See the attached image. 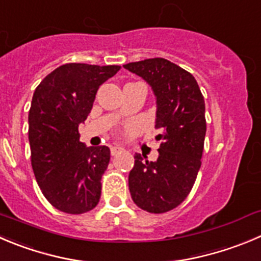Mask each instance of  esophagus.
<instances>
[{
	"instance_id": "1",
	"label": "esophagus",
	"mask_w": 261,
	"mask_h": 261,
	"mask_svg": "<svg viewBox=\"0 0 261 261\" xmlns=\"http://www.w3.org/2000/svg\"><path fill=\"white\" fill-rule=\"evenodd\" d=\"M121 151H123V148L119 147V146H113V147H111V155L115 156L118 155L119 152H121Z\"/></svg>"
}]
</instances>
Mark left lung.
<instances>
[{
  "mask_svg": "<svg viewBox=\"0 0 261 261\" xmlns=\"http://www.w3.org/2000/svg\"><path fill=\"white\" fill-rule=\"evenodd\" d=\"M126 70L142 76L156 96V124L161 135L159 158L135 155L129 192L138 207L161 214L186 200L200 170L206 135L205 101L195 76L163 58L129 63Z\"/></svg>",
  "mask_w": 261,
  "mask_h": 261,
  "instance_id": "1",
  "label": "left lung"
}]
</instances>
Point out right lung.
<instances>
[{
  "mask_svg": "<svg viewBox=\"0 0 261 261\" xmlns=\"http://www.w3.org/2000/svg\"><path fill=\"white\" fill-rule=\"evenodd\" d=\"M119 70V65L65 64L34 91L28 116L32 168L47 201L66 214H83L100 201L110 148L86 147L78 126L91 113L98 87Z\"/></svg>",
  "mask_w": 261,
  "mask_h": 261,
  "instance_id": "right-lung-1",
  "label": "right lung"
}]
</instances>
